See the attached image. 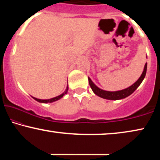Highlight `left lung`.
<instances>
[{
  "instance_id": "obj_1",
  "label": "left lung",
  "mask_w": 160,
  "mask_h": 160,
  "mask_svg": "<svg viewBox=\"0 0 160 160\" xmlns=\"http://www.w3.org/2000/svg\"><path fill=\"white\" fill-rule=\"evenodd\" d=\"M146 70H147V63H146L145 66H144V69L143 73H142L141 77L138 79L132 85H131L130 87H128V88L122 89V90L119 91H114V92H110V91H106L103 89H101L99 87H98L96 85L92 82V81L91 80V78L88 77L89 80V84L90 85L91 89H92L93 92L97 95L99 97L104 98V99L107 100H117L123 99L128 97L129 95H130L131 94L134 92L135 89L140 86V84H141V82H143V80L145 78L146 73Z\"/></svg>"
}]
</instances>
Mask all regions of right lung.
<instances>
[{"instance_id":"right-lung-1","label":"right lung","mask_w":160,"mask_h":160,"mask_svg":"<svg viewBox=\"0 0 160 160\" xmlns=\"http://www.w3.org/2000/svg\"><path fill=\"white\" fill-rule=\"evenodd\" d=\"M68 90V87H67L66 90H65L62 94H61L60 95L57 96V97H55V98H51V99H48V100H41V99H38V98H34V97H32V98H33L34 100H36V101H38V102H42V103H47V102H52L57 101V100H60V98H62L63 97V96H64V95H65V94H67Z\"/></svg>"}]
</instances>
